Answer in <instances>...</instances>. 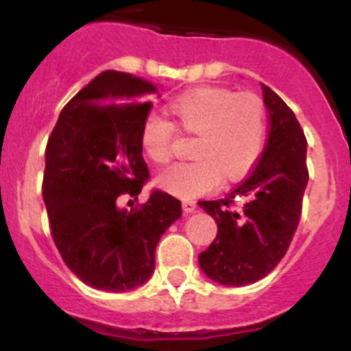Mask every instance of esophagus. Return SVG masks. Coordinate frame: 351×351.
I'll return each instance as SVG.
<instances>
[{
  "mask_svg": "<svg viewBox=\"0 0 351 351\" xmlns=\"http://www.w3.org/2000/svg\"><path fill=\"white\" fill-rule=\"evenodd\" d=\"M195 208H197L195 202H193V200H183V210H185L186 214H192Z\"/></svg>",
  "mask_w": 351,
  "mask_h": 351,
  "instance_id": "esophagus-1",
  "label": "esophagus"
}]
</instances>
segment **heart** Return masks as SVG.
Here are the masks:
<instances>
[{
  "instance_id": "obj_1",
  "label": "heart",
  "mask_w": 351,
  "mask_h": 351,
  "mask_svg": "<svg viewBox=\"0 0 351 351\" xmlns=\"http://www.w3.org/2000/svg\"><path fill=\"white\" fill-rule=\"evenodd\" d=\"M175 123L190 136L192 162H178L159 173L158 186L175 197L192 198L212 192L224 182L243 178L263 151L267 139V108L253 93L226 88H197L169 101ZM175 127L159 115L141 125V146L154 165L171 158Z\"/></svg>"
}]
</instances>
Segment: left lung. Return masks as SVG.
I'll return each mask as SVG.
<instances>
[{
    "instance_id": "left-lung-1",
    "label": "left lung",
    "mask_w": 351,
    "mask_h": 351,
    "mask_svg": "<svg viewBox=\"0 0 351 351\" xmlns=\"http://www.w3.org/2000/svg\"><path fill=\"white\" fill-rule=\"evenodd\" d=\"M261 91L270 130L260 162L229 195L198 202L217 224L198 265L210 280L229 287L261 280L284 258L309 180L307 141L295 115L270 88L261 84Z\"/></svg>"
}]
</instances>
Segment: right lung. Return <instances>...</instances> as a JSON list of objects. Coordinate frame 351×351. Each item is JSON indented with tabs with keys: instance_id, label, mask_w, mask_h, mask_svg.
Here are the masks:
<instances>
[{
	"instance_id": "right-lung-1",
	"label": "right lung",
	"mask_w": 351,
	"mask_h": 351,
	"mask_svg": "<svg viewBox=\"0 0 351 351\" xmlns=\"http://www.w3.org/2000/svg\"><path fill=\"white\" fill-rule=\"evenodd\" d=\"M158 86L120 71H104L59 113L45 149L42 195L52 239L69 270L93 289L127 292L146 284L166 229L182 202L151 193L139 208H119L149 176L141 125Z\"/></svg>"
}]
</instances>
